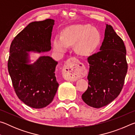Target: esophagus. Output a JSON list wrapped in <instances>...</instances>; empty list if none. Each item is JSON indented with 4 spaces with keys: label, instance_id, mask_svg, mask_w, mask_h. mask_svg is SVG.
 <instances>
[{
    "label": "esophagus",
    "instance_id": "34e87169",
    "mask_svg": "<svg viewBox=\"0 0 135 135\" xmlns=\"http://www.w3.org/2000/svg\"><path fill=\"white\" fill-rule=\"evenodd\" d=\"M64 78L67 80L74 81L81 76L82 69L80 67V62L76 58H71L64 68Z\"/></svg>",
    "mask_w": 135,
    "mask_h": 135
}]
</instances>
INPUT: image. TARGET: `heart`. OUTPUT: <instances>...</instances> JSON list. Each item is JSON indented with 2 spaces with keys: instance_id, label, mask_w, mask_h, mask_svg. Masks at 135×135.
Listing matches in <instances>:
<instances>
[{
  "instance_id": "b5f03b06",
  "label": "heart",
  "mask_w": 135,
  "mask_h": 135,
  "mask_svg": "<svg viewBox=\"0 0 135 135\" xmlns=\"http://www.w3.org/2000/svg\"><path fill=\"white\" fill-rule=\"evenodd\" d=\"M100 34L89 25H73L63 31L62 36L57 35L54 40V49L58 52L66 51L68 45H74L75 50L81 55H88L100 43Z\"/></svg>"
}]
</instances>
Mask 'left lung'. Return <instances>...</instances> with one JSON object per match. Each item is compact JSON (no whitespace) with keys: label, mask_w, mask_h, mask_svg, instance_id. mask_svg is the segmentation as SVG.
Segmentation results:
<instances>
[{"label":"left lung","mask_w":135,"mask_h":135,"mask_svg":"<svg viewBox=\"0 0 135 135\" xmlns=\"http://www.w3.org/2000/svg\"><path fill=\"white\" fill-rule=\"evenodd\" d=\"M88 61L89 86L81 98L89 106L99 108L119 95L128 68L124 43L110 25L106 24L100 51L89 56Z\"/></svg>","instance_id":"1"}]
</instances>
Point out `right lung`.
Instances as JSON below:
<instances>
[{
	"label": "right lung",
	"instance_id": "1",
	"mask_svg": "<svg viewBox=\"0 0 135 135\" xmlns=\"http://www.w3.org/2000/svg\"><path fill=\"white\" fill-rule=\"evenodd\" d=\"M54 20L47 19L30 23L11 44L8 71L18 98L33 108H42L53 100L59 84L55 76L58 62L50 56H41L27 64V52L49 51Z\"/></svg>",
	"mask_w": 135,
	"mask_h": 135
}]
</instances>
